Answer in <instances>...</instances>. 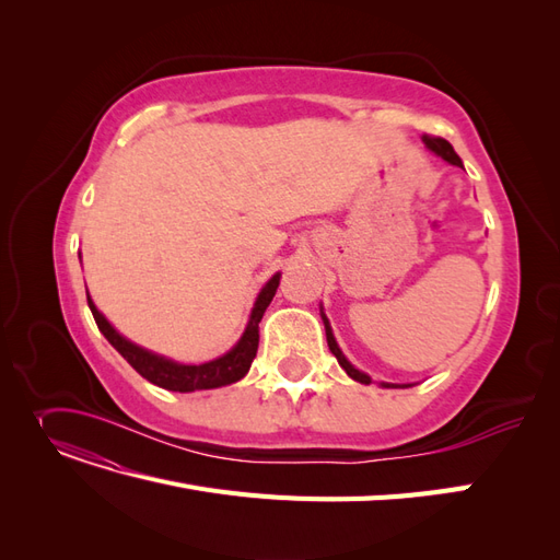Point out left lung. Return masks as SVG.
I'll return each instance as SVG.
<instances>
[{"instance_id": "obj_1", "label": "left lung", "mask_w": 560, "mask_h": 560, "mask_svg": "<svg viewBox=\"0 0 560 560\" xmlns=\"http://www.w3.org/2000/svg\"><path fill=\"white\" fill-rule=\"evenodd\" d=\"M422 142H425V147H428L430 151H434L436 156H442V159H444V161H448L451 165L463 167L460 156L455 154L453 147H451L444 138H430V135H422ZM319 315H322V322H325V331H327V343H329V350L334 352V358L338 360V364H341V366L346 369V374H348L352 381H358V383L369 385V383H371V378L364 374V371L354 369V366L346 360V354L341 352V348H338L336 338H334V334H331V327H329V319H327V315H325V313H319ZM381 385H383V387H409V385H395V383H381Z\"/></svg>"}]
</instances>
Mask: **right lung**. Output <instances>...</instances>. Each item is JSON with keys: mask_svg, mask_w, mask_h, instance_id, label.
<instances>
[{"mask_svg": "<svg viewBox=\"0 0 560 560\" xmlns=\"http://www.w3.org/2000/svg\"><path fill=\"white\" fill-rule=\"evenodd\" d=\"M280 284V273H276L270 278L264 290L259 292L257 301H254V308L249 315L247 327L241 336V341L235 343L226 354L217 358L212 362L206 364H179L163 358V354H156L151 350H144L140 346H135L128 338H124L118 334L107 317L95 308V303L89 296V308L95 317L97 329L105 334L107 341L124 354V360L138 371L142 378H147L149 383H154L159 387L173 389V393H194V389H210V387H222V385H231L235 381H241L249 366L252 360L257 358V348H259V322L268 308V303L273 301L276 292Z\"/></svg>", "mask_w": 560, "mask_h": 560, "instance_id": "obj_1", "label": "right lung"}]
</instances>
